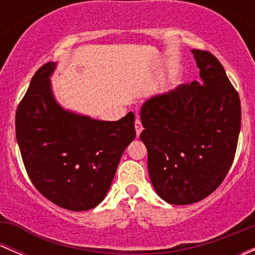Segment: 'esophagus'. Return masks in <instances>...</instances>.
Listing matches in <instances>:
<instances>
[{"label":"esophagus","instance_id":"obj_1","mask_svg":"<svg viewBox=\"0 0 255 255\" xmlns=\"http://www.w3.org/2000/svg\"><path fill=\"white\" fill-rule=\"evenodd\" d=\"M134 126H135V133H137V137H138V135H139L143 130V126H142V122H140L139 118H137V120H135Z\"/></svg>","mask_w":255,"mask_h":255}]
</instances>
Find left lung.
<instances>
[{
	"instance_id": "obj_1",
	"label": "left lung",
	"mask_w": 255,
	"mask_h": 255,
	"mask_svg": "<svg viewBox=\"0 0 255 255\" xmlns=\"http://www.w3.org/2000/svg\"><path fill=\"white\" fill-rule=\"evenodd\" d=\"M192 54L201 80L151 97L140 111L149 176L171 205L201 201L222 184L241 130V100L222 64L207 50Z\"/></svg>"
}]
</instances>
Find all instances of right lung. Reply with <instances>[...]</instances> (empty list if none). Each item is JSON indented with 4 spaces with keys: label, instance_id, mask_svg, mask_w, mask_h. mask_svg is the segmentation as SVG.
<instances>
[{
    "label": "right lung",
    "instance_id": "add662e5",
    "mask_svg": "<svg viewBox=\"0 0 255 255\" xmlns=\"http://www.w3.org/2000/svg\"><path fill=\"white\" fill-rule=\"evenodd\" d=\"M55 64L40 66L16 112V137L35 189L70 211L96 207L106 196L118 163L135 138L134 113L116 122L64 111L54 100L49 76Z\"/></svg>",
    "mask_w": 255,
    "mask_h": 255
}]
</instances>
